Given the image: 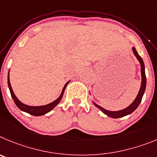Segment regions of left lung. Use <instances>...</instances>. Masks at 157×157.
Wrapping results in <instances>:
<instances>
[{"mask_svg":"<svg viewBox=\"0 0 157 157\" xmlns=\"http://www.w3.org/2000/svg\"><path fill=\"white\" fill-rule=\"evenodd\" d=\"M132 51H133V53L134 55H135V56L137 58V59H138V61L140 63L141 76H142V82H141L140 89H139V91H138L136 98L134 100L133 102L131 103L130 105H128V107L124 109L118 110V111H110V110H107L105 109L102 108L101 106L98 105V104H96L94 101H93L94 105H95L97 108L99 109L103 113L107 115L108 117H111V118H121V117H125V116H128L129 115V114L132 113L138 108V106L139 105L140 102L142 101V97H143L144 93H145V87H146V77H145V65H144V62L143 60H142V58H141V56L138 54L136 49L133 47L132 48Z\"/></svg>","mask_w":157,"mask_h":157,"instance_id":"obj_1","label":"left lung"}]
</instances>
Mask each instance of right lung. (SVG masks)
Returning <instances> with one entry per match:
<instances>
[{"label": "right lung", "instance_id": "right-lung-1", "mask_svg": "<svg viewBox=\"0 0 157 157\" xmlns=\"http://www.w3.org/2000/svg\"><path fill=\"white\" fill-rule=\"evenodd\" d=\"M70 81H68L65 84V86L63 87V91H62L61 94L59 95V98L57 99H56L55 101H53L52 102L49 103V104H47V105H38V106H31V105H26V104H24L22 103V101H19L18 99L16 96H15V93H14L13 90L12 88V86H11V83H10V79H9V71H8V88L10 90V93H11V95H12V98H13L14 101H15V105H17V107L21 109L23 112H26L27 113L30 114V115L33 116H36V117H39V116H42L44 115V114L48 113V112H50L51 110L53 109L56 105H58L59 103V101H61L62 98H63V94H64L65 89H66V86L67 84L70 83Z\"/></svg>", "mask_w": 157, "mask_h": 157}]
</instances>
